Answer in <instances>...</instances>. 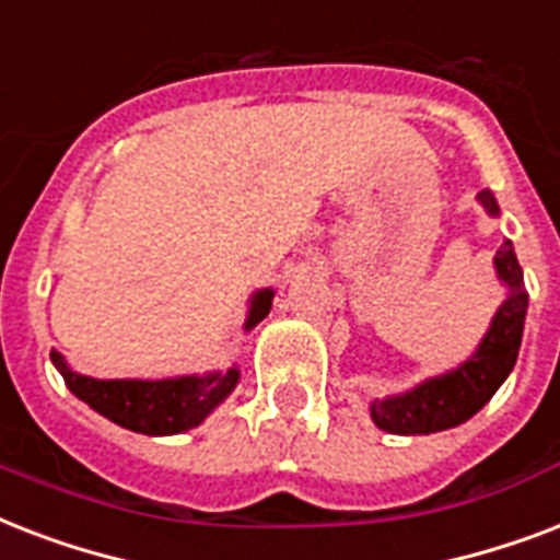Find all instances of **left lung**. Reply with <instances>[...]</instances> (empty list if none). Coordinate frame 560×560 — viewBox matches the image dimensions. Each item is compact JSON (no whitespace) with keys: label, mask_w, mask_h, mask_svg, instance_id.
Returning a JSON list of instances; mask_svg holds the SVG:
<instances>
[{"label":"left lung","mask_w":560,"mask_h":560,"mask_svg":"<svg viewBox=\"0 0 560 560\" xmlns=\"http://www.w3.org/2000/svg\"><path fill=\"white\" fill-rule=\"evenodd\" d=\"M479 202L486 206L491 218L500 214V206L491 191H479ZM494 267L500 281L509 288V296L497 307L491 328L479 342V349L451 372L418 383L416 389L372 400V421L381 430L395 435H427L447 430V427H459L462 421L477 416L503 386L517 363L529 296L523 290V270L512 241H503V246L497 249Z\"/></svg>","instance_id":"8db88e82"}]
</instances>
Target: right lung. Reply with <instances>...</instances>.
I'll use <instances>...</instances> for the list:
<instances>
[{
	"instance_id": "1",
	"label": "right lung",
	"mask_w": 560,
	"mask_h": 560,
	"mask_svg": "<svg viewBox=\"0 0 560 560\" xmlns=\"http://www.w3.org/2000/svg\"><path fill=\"white\" fill-rule=\"evenodd\" d=\"M272 290H258L249 302L244 328H255L264 316L270 314ZM51 363L60 369L66 386L72 395L90 404L95 412H101L118 427H127L133 433L144 435H174L186 433L197 427L220 400L229 398L235 389L237 372L235 366L226 372L209 374H183V377H162V381H98L86 377L66 366L63 354L51 351Z\"/></svg>"
}]
</instances>
